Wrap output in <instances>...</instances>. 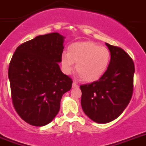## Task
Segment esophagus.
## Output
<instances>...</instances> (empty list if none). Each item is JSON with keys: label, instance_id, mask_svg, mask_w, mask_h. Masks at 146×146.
Wrapping results in <instances>:
<instances>
[{"label": "esophagus", "instance_id": "1", "mask_svg": "<svg viewBox=\"0 0 146 146\" xmlns=\"http://www.w3.org/2000/svg\"><path fill=\"white\" fill-rule=\"evenodd\" d=\"M78 87H79V86H78L77 83H72V88H78Z\"/></svg>", "mask_w": 146, "mask_h": 146}]
</instances>
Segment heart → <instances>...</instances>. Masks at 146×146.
I'll list each match as a JSON object with an SVG mask.
<instances>
[{
  "label": "heart",
  "instance_id": "b5f03b06",
  "mask_svg": "<svg viewBox=\"0 0 146 146\" xmlns=\"http://www.w3.org/2000/svg\"><path fill=\"white\" fill-rule=\"evenodd\" d=\"M110 52L106 47L89 42H76L63 53L61 63L66 73H69L76 63V72L83 81L92 83L103 77L109 66Z\"/></svg>",
  "mask_w": 146,
  "mask_h": 146
}]
</instances>
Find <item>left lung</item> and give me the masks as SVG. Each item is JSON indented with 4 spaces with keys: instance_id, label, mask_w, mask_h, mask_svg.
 I'll list each match as a JSON object with an SVG mask.
<instances>
[{
    "instance_id": "1",
    "label": "left lung",
    "mask_w": 146,
    "mask_h": 146,
    "mask_svg": "<svg viewBox=\"0 0 146 146\" xmlns=\"http://www.w3.org/2000/svg\"><path fill=\"white\" fill-rule=\"evenodd\" d=\"M111 54L109 66L100 79L80 86L81 106L88 117L107 123L125 110L133 94L134 64L123 48L106 43Z\"/></svg>"
}]
</instances>
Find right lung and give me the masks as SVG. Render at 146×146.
<instances>
[{"label": "right lung", "mask_w": 146, "mask_h": 146, "mask_svg": "<svg viewBox=\"0 0 146 146\" xmlns=\"http://www.w3.org/2000/svg\"><path fill=\"white\" fill-rule=\"evenodd\" d=\"M65 37L58 32L39 35L16 48L9 66L13 106L25 122L43 126L58 114L63 94L72 80L61 72Z\"/></svg>", "instance_id": "right-lung-1"}]
</instances>
